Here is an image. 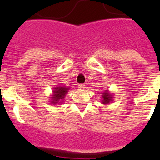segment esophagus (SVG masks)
Returning <instances> with one entry per match:
<instances>
[{
	"label": "esophagus",
	"instance_id": "esophagus-1",
	"mask_svg": "<svg viewBox=\"0 0 160 160\" xmlns=\"http://www.w3.org/2000/svg\"><path fill=\"white\" fill-rule=\"evenodd\" d=\"M78 88L80 89V90H84V89L85 88V86L84 84H80V85H78Z\"/></svg>",
	"mask_w": 160,
	"mask_h": 160
}]
</instances>
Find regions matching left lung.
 <instances>
[{
    "label": "left lung",
    "instance_id": "left-lung-1",
    "mask_svg": "<svg viewBox=\"0 0 160 160\" xmlns=\"http://www.w3.org/2000/svg\"><path fill=\"white\" fill-rule=\"evenodd\" d=\"M112 95L108 91V90H106V91H105V92L103 93L102 95V104H105V105H108L110 101H112Z\"/></svg>",
    "mask_w": 160,
    "mask_h": 160
}]
</instances>
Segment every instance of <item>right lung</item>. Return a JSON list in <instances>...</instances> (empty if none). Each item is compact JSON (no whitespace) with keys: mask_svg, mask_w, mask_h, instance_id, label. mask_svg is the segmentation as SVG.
Listing matches in <instances>:
<instances>
[{"mask_svg":"<svg viewBox=\"0 0 160 160\" xmlns=\"http://www.w3.org/2000/svg\"><path fill=\"white\" fill-rule=\"evenodd\" d=\"M70 90V88L65 87L63 85H58L57 87L54 88L53 90V95L51 97V103L55 105V104H59L60 103V100H64L65 95L67 94L68 90Z\"/></svg>","mask_w":160,"mask_h":160,"instance_id":"obj_1","label":"right lung"}]
</instances>
